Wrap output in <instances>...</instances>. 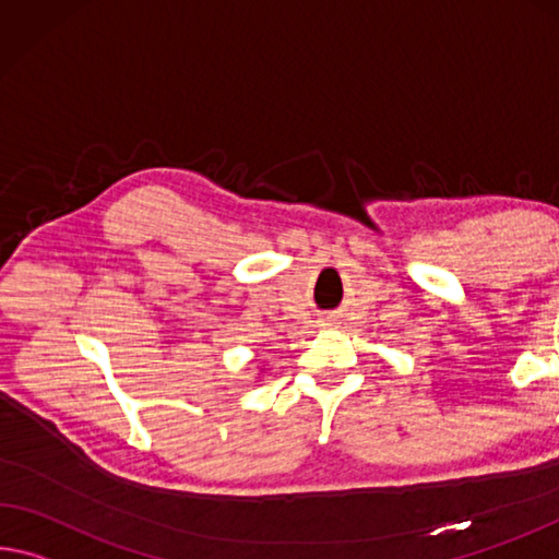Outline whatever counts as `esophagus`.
Instances as JSON below:
<instances>
[{
  "label": "esophagus",
  "instance_id": "34e87169",
  "mask_svg": "<svg viewBox=\"0 0 559 559\" xmlns=\"http://www.w3.org/2000/svg\"><path fill=\"white\" fill-rule=\"evenodd\" d=\"M323 325H333V318H325V323Z\"/></svg>",
  "mask_w": 559,
  "mask_h": 559
}]
</instances>
